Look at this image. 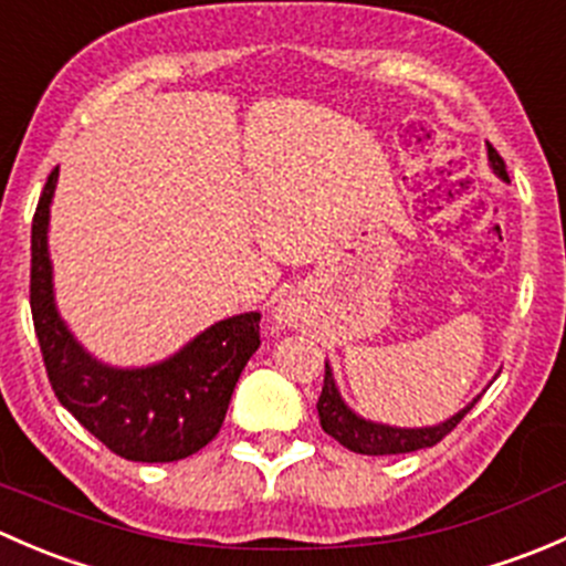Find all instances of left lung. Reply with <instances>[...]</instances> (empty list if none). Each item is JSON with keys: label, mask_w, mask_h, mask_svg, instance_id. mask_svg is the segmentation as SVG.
Returning a JSON list of instances; mask_svg holds the SVG:
<instances>
[{"label": "left lung", "mask_w": 566, "mask_h": 566, "mask_svg": "<svg viewBox=\"0 0 566 566\" xmlns=\"http://www.w3.org/2000/svg\"><path fill=\"white\" fill-rule=\"evenodd\" d=\"M488 158L493 172L499 175L501 180L510 182L504 158L499 156L495 147L488 145ZM476 399L468 402L460 413L452 416V419H447L443 424H436V427L405 430V427L375 424V421L361 419V416H356L350 408H347L345 399L339 397V389H336L331 367L325 364V378H323V391H319V399H317V413H319V427H323L331 438H336L342 447L350 449V452L356 454H375V458H378V454H405V452H416V449L436 447V443H441L443 438L460 424L462 416L476 405Z\"/></svg>", "instance_id": "left-lung-1"}]
</instances>
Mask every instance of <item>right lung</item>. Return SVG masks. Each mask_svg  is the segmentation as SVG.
<instances>
[{
    "mask_svg": "<svg viewBox=\"0 0 566 566\" xmlns=\"http://www.w3.org/2000/svg\"><path fill=\"white\" fill-rule=\"evenodd\" d=\"M49 175L32 219L30 306L56 399L106 449L134 462H175L219 436L238 378L260 347V312L227 317L193 336L167 361L117 369L95 361L54 306L49 260Z\"/></svg>",
    "mask_w": 566,
    "mask_h": 566,
    "instance_id": "1",
    "label": "right lung"
}]
</instances>
